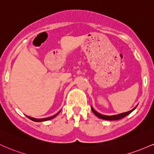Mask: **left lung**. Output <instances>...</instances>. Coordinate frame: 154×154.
Returning a JSON list of instances; mask_svg holds the SVG:
<instances>
[{
    "label": "left lung",
    "instance_id": "1",
    "mask_svg": "<svg viewBox=\"0 0 154 154\" xmlns=\"http://www.w3.org/2000/svg\"><path fill=\"white\" fill-rule=\"evenodd\" d=\"M137 107V106H136ZM134 108L132 110H129V111H127V112H125V113H120V114H117V115H113V116H105V115H103L101 114V113H99L98 112H97L96 110H94V108H92V107L91 106V110H92L93 113L95 114L98 117V118L100 119H104V120H108V121H116V120H119V119L124 118V117L127 116V115H129V113H131L134 110V109L136 108Z\"/></svg>",
    "mask_w": 154,
    "mask_h": 154
}]
</instances>
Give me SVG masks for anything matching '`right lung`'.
Listing matches in <instances>:
<instances>
[{"label": "right lung", "instance_id": "obj_1", "mask_svg": "<svg viewBox=\"0 0 154 154\" xmlns=\"http://www.w3.org/2000/svg\"><path fill=\"white\" fill-rule=\"evenodd\" d=\"M60 111H59L57 114H55L53 116H51V117H48V118H44V119H35V118H32V117H30L28 116H26L27 117L28 119H30V120L33 121V122H45V121H48V120H50V119H54L55 116H57L59 113H60Z\"/></svg>", "mask_w": 154, "mask_h": 154}]
</instances>
